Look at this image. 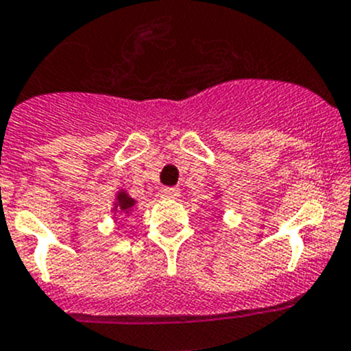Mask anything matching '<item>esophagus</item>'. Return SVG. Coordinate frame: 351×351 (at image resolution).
<instances>
[{
	"instance_id": "obj_1",
	"label": "esophagus",
	"mask_w": 351,
	"mask_h": 351,
	"mask_svg": "<svg viewBox=\"0 0 351 351\" xmlns=\"http://www.w3.org/2000/svg\"><path fill=\"white\" fill-rule=\"evenodd\" d=\"M180 193L178 189H175V186H162L161 190H159V195L162 197V199H176Z\"/></svg>"
}]
</instances>
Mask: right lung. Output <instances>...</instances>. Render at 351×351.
<instances>
[{
  "label": "right lung",
  "instance_id": "obj_1",
  "mask_svg": "<svg viewBox=\"0 0 351 351\" xmlns=\"http://www.w3.org/2000/svg\"><path fill=\"white\" fill-rule=\"evenodd\" d=\"M135 206V200L132 197H128V193L120 192L118 193L117 204H114V210H121V213L128 214V210Z\"/></svg>",
  "mask_w": 351,
  "mask_h": 351
}]
</instances>
